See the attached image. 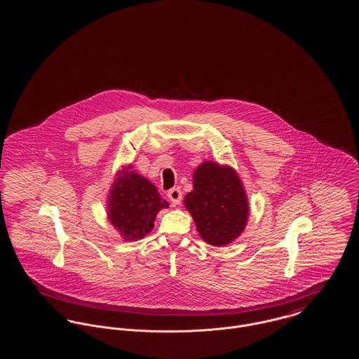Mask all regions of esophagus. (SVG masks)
<instances>
[{"mask_svg":"<svg viewBox=\"0 0 359 359\" xmlns=\"http://www.w3.org/2000/svg\"><path fill=\"white\" fill-rule=\"evenodd\" d=\"M168 199L173 205H180L182 202V191L179 188H172L168 191Z\"/></svg>","mask_w":359,"mask_h":359,"instance_id":"34e87169","label":"esophagus"}]
</instances>
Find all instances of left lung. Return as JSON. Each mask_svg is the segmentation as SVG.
<instances>
[{
  "mask_svg": "<svg viewBox=\"0 0 359 359\" xmlns=\"http://www.w3.org/2000/svg\"><path fill=\"white\" fill-rule=\"evenodd\" d=\"M192 186L184 196V205L201 238L212 246H226L238 238L250 207L236 170L205 160L194 172Z\"/></svg>",
  "mask_w": 359,
  "mask_h": 359,
  "instance_id": "left-lung-1",
  "label": "left lung"
}]
</instances>
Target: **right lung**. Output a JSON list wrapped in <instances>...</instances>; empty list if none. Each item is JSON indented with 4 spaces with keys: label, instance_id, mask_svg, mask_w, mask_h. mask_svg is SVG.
<instances>
[{
    "label": "right lung",
    "instance_id": "right-lung-1",
    "mask_svg": "<svg viewBox=\"0 0 359 359\" xmlns=\"http://www.w3.org/2000/svg\"><path fill=\"white\" fill-rule=\"evenodd\" d=\"M132 168V164L123 165L116 173L106 210L107 219L121 237L129 242L142 239L151 233L157 212L170 207L154 183Z\"/></svg>",
    "mask_w": 359,
    "mask_h": 359
}]
</instances>
